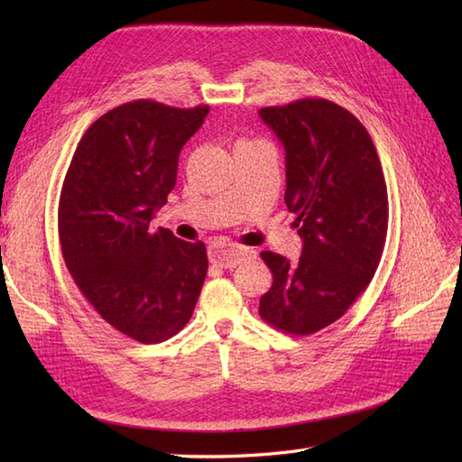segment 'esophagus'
I'll use <instances>...</instances> for the list:
<instances>
[{
  "instance_id": "34e87169",
  "label": "esophagus",
  "mask_w": 462,
  "mask_h": 462,
  "mask_svg": "<svg viewBox=\"0 0 462 462\" xmlns=\"http://www.w3.org/2000/svg\"><path fill=\"white\" fill-rule=\"evenodd\" d=\"M254 252L242 246H216L212 248L210 260L218 263L220 268H236L242 260L252 258Z\"/></svg>"
}]
</instances>
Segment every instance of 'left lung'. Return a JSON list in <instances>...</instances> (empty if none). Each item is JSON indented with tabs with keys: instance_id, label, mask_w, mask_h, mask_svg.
Here are the masks:
<instances>
[{
	"instance_id": "8db88e82",
	"label": "left lung",
	"mask_w": 462,
	"mask_h": 462,
	"mask_svg": "<svg viewBox=\"0 0 462 462\" xmlns=\"http://www.w3.org/2000/svg\"><path fill=\"white\" fill-rule=\"evenodd\" d=\"M262 121L286 151V200L303 240L293 263L262 252L272 288L260 316L283 333L311 336L339 319L375 276L387 238L389 200L365 126L328 99L263 106Z\"/></svg>"
}]
</instances>
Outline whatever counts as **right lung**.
<instances>
[{"label": "right lung", "mask_w": 462, "mask_h": 462, "mask_svg": "<svg viewBox=\"0 0 462 462\" xmlns=\"http://www.w3.org/2000/svg\"><path fill=\"white\" fill-rule=\"evenodd\" d=\"M208 111L151 99L115 106L87 129L65 174L57 220L67 270L109 326L141 343L189 323L208 272L202 242L151 228Z\"/></svg>", "instance_id": "obj_1"}]
</instances>
